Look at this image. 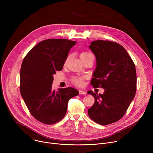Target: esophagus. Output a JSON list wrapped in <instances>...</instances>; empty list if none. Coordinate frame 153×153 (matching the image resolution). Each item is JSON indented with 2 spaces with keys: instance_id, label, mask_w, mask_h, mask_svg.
Segmentation results:
<instances>
[{
  "instance_id": "esophagus-1",
  "label": "esophagus",
  "mask_w": 153,
  "mask_h": 153,
  "mask_svg": "<svg viewBox=\"0 0 153 153\" xmlns=\"http://www.w3.org/2000/svg\"><path fill=\"white\" fill-rule=\"evenodd\" d=\"M79 94H81V95H85L86 94V92L84 91H82V90H79Z\"/></svg>"
}]
</instances>
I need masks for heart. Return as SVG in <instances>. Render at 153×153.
Wrapping results in <instances>:
<instances>
[{
	"instance_id": "obj_1",
	"label": "heart",
	"mask_w": 153,
	"mask_h": 153,
	"mask_svg": "<svg viewBox=\"0 0 153 153\" xmlns=\"http://www.w3.org/2000/svg\"><path fill=\"white\" fill-rule=\"evenodd\" d=\"M92 55V54L89 52L84 51L81 53V54H80V58H81V59L82 61ZM83 80H84V77H74L72 79V82L77 85H81L82 84Z\"/></svg>"
}]
</instances>
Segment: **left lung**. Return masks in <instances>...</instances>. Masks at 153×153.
Masks as SVG:
<instances>
[{"mask_svg":"<svg viewBox=\"0 0 153 153\" xmlns=\"http://www.w3.org/2000/svg\"><path fill=\"white\" fill-rule=\"evenodd\" d=\"M96 58L91 84L105 89L103 94L89 91L95 99L88 115L94 122L107 125L121 119L133 100L136 90L135 65L118 43L96 40L89 45Z\"/></svg>","mask_w":153,"mask_h":153,"instance_id":"8db88e82","label":"left lung"}]
</instances>
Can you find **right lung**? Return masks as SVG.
I'll use <instances>...</instances> for the list:
<instances>
[{
  "label": "right lung",
  "instance_id": "obj_1",
  "mask_svg": "<svg viewBox=\"0 0 153 153\" xmlns=\"http://www.w3.org/2000/svg\"><path fill=\"white\" fill-rule=\"evenodd\" d=\"M76 42L48 39L28 53L20 69V93L30 114L39 122L52 125L65 116L68 103L79 94L74 88L52 90L53 74L61 71L71 48Z\"/></svg>",
  "mask_w": 153,
  "mask_h": 153
}]
</instances>
